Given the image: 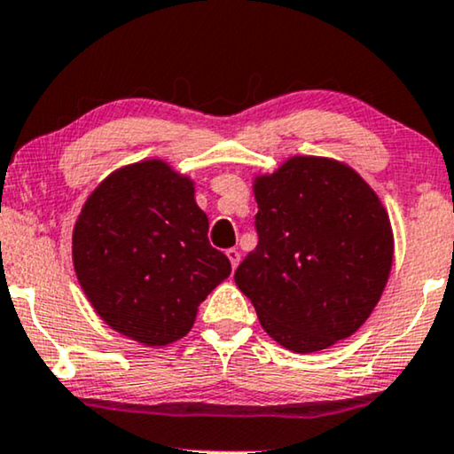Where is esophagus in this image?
Segmentation results:
<instances>
[{
    "instance_id": "obj_1",
    "label": "esophagus",
    "mask_w": 454,
    "mask_h": 454,
    "mask_svg": "<svg viewBox=\"0 0 454 454\" xmlns=\"http://www.w3.org/2000/svg\"><path fill=\"white\" fill-rule=\"evenodd\" d=\"M227 259L231 261V267L236 270V267L239 265V250L238 248H229L227 250Z\"/></svg>"
}]
</instances>
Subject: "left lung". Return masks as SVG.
Instances as JSON below:
<instances>
[{"mask_svg":"<svg viewBox=\"0 0 454 454\" xmlns=\"http://www.w3.org/2000/svg\"><path fill=\"white\" fill-rule=\"evenodd\" d=\"M259 244L236 284L261 326L296 354L326 349L366 322L394 261L389 216L349 166L296 155L254 183Z\"/></svg>","mask_w":454,"mask_h":454,"instance_id":"obj_1","label":"left lung"}]
</instances>
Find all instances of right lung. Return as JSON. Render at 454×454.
Returning a JSON list of instances; mask_svg holds the SVG:
<instances>
[{
	"instance_id": "add662e5",
	"label": "right lung",
	"mask_w": 454,
	"mask_h": 454,
	"mask_svg": "<svg viewBox=\"0 0 454 454\" xmlns=\"http://www.w3.org/2000/svg\"><path fill=\"white\" fill-rule=\"evenodd\" d=\"M73 265L98 316L149 347L183 339L231 273L208 242L193 183L160 160L121 168L94 189L73 229Z\"/></svg>"
}]
</instances>
